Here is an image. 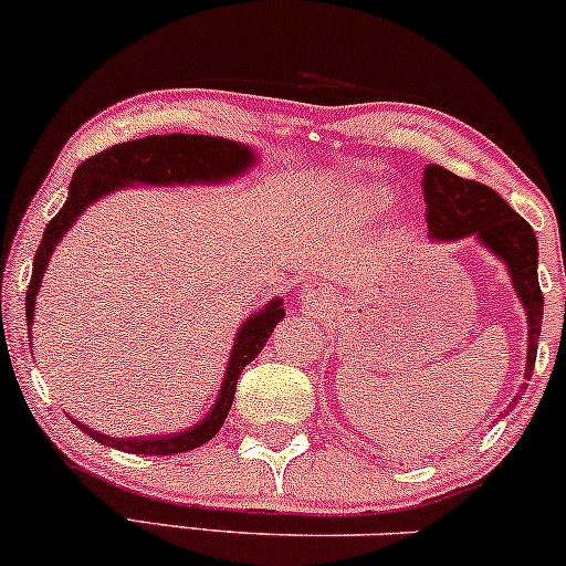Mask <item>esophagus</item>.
Segmentation results:
<instances>
[{"label": "esophagus", "mask_w": 566, "mask_h": 566, "mask_svg": "<svg viewBox=\"0 0 566 566\" xmlns=\"http://www.w3.org/2000/svg\"><path fill=\"white\" fill-rule=\"evenodd\" d=\"M304 302L310 304V306H317L319 302H323V296L315 294V291H306V294H304Z\"/></svg>", "instance_id": "34e87169"}]
</instances>
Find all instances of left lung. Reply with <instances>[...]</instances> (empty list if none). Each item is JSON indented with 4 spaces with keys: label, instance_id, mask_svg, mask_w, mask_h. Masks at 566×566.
Masks as SVG:
<instances>
[{
    "label": "left lung",
    "instance_id": "obj_1",
    "mask_svg": "<svg viewBox=\"0 0 566 566\" xmlns=\"http://www.w3.org/2000/svg\"><path fill=\"white\" fill-rule=\"evenodd\" d=\"M428 228L432 241H453L475 235L493 254L506 262L520 302L527 310V367L530 380L538 354V336L543 319V291L538 285V241L525 218H520L493 188L478 180L459 178L441 165H428L422 178ZM527 388V382H525ZM522 396V394H520ZM517 396V399H520ZM514 399V401H517Z\"/></svg>",
    "mask_w": 566,
    "mask_h": 566
}]
</instances>
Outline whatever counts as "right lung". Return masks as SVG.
I'll return each instance as SVG.
<instances>
[{
  "label": "right lung",
  "mask_w": 566,
  "mask_h": 566,
  "mask_svg": "<svg viewBox=\"0 0 566 566\" xmlns=\"http://www.w3.org/2000/svg\"><path fill=\"white\" fill-rule=\"evenodd\" d=\"M254 163L249 146L228 142V138L218 136H193V134H167V136H146L136 138V142L115 144L109 149L99 151V155L88 157L86 163L78 165L73 180H70L67 201L62 209L46 222L44 235L33 256V275L28 283L25 296V317L28 325L33 323V312H36V294L41 277L52 256L54 247H57L62 235L67 233L75 218L102 199L104 193L117 191V188L130 184H151V186H176V184H207V180H230L241 176L247 167ZM281 298L270 302L260 315L249 317L235 336L233 354H230L226 380L220 386V396L209 415L191 430L172 432V436H146V438H113L104 436L99 430H91L88 424L75 422L86 436L94 438L104 446L113 449L128 451V453H144V457H170V453H184L191 449H199L209 438L218 436V430L226 422L230 403H233L235 386L243 367L256 359L268 338L272 336V327L283 319Z\"/></svg>",
  "instance_id": "add662e5"
}]
</instances>
